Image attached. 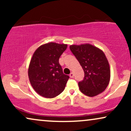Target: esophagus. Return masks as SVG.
Listing matches in <instances>:
<instances>
[{
    "instance_id": "34e87169",
    "label": "esophagus",
    "mask_w": 131,
    "mask_h": 131,
    "mask_svg": "<svg viewBox=\"0 0 131 131\" xmlns=\"http://www.w3.org/2000/svg\"><path fill=\"white\" fill-rule=\"evenodd\" d=\"M70 77L71 78H73V77H74V74H73V73H71L70 74Z\"/></svg>"
}]
</instances>
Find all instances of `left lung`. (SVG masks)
Returning a JSON list of instances; mask_svg holds the SVG:
<instances>
[{
  "mask_svg": "<svg viewBox=\"0 0 131 131\" xmlns=\"http://www.w3.org/2000/svg\"><path fill=\"white\" fill-rule=\"evenodd\" d=\"M70 49L84 72L78 83L82 94L94 97L106 89L110 80V69L104 52L90 43L71 45Z\"/></svg>",
  "mask_w": 131,
  "mask_h": 131,
  "instance_id": "left-lung-1",
  "label": "left lung"
}]
</instances>
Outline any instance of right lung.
Instances as JSON below:
<instances>
[{
    "label": "right lung",
    "instance_id": "1",
    "mask_svg": "<svg viewBox=\"0 0 131 131\" xmlns=\"http://www.w3.org/2000/svg\"><path fill=\"white\" fill-rule=\"evenodd\" d=\"M67 44L49 42L42 45L33 53L28 68L31 85L43 97L54 98L65 88L69 79L63 72L59 58Z\"/></svg>",
    "mask_w": 131,
    "mask_h": 131
}]
</instances>
